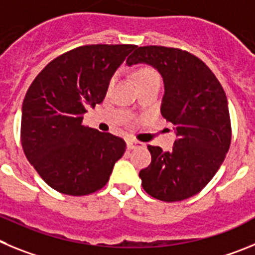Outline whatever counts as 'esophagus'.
Instances as JSON below:
<instances>
[{
	"instance_id": "34e87169",
	"label": "esophagus",
	"mask_w": 255,
	"mask_h": 255,
	"mask_svg": "<svg viewBox=\"0 0 255 255\" xmlns=\"http://www.w3.org/2000/svg\"><path fill=\"white\" fill-rule=\"evenodd\" d=\"M139 142L134 141V139H128L127 141V148L128 150H133V148H137L139 147Z\"/></svg>"
}]
</instances>
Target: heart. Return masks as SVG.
<instances>
[{
  "mask_svg": "<svg viewBox=\"0 0 255 255\" xmlns=\"http://www.w3.org/2000/svg\"><path fill=\"white\" fill-rule=\"evenodd\" d=\"M134 77H136V81L137 84H143V82H147V81H151V80H156L159 79V75L156 73V71L153 70V68L151 67H141L138 68V70H136V72H134ZM114 77L112 79L111 84H113L114 82Z\"/></svg>",
  "mask_w": 255,
  "mask_h": 255,
  "instance_id": "1",
  "label": "heart"
}]
</instances>
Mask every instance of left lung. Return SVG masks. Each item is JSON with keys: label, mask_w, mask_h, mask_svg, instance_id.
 <instances>
[{"label": "left lung", "mask_w": 255, "mask_h": 255, "mask_svg": "<svg viewBox=\"0 0 255 255\" xmlns=\"http://www.w3.org/2000/svg\"><path fill=\"white\" fill-rule=\"evenodd\" d=\"M126 63L159 71L165 89L161 114L176 134L171 151L147 146L151 164L139 171L142 187L164 202L189 198L207 185L230 147L226 94L205 62L178 48L136 47Z\"/></svg>", "instance_id": "1"}]
</instances>
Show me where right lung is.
<instances>
[{
	"label": "right lung",
	"instance_id": "right-lung-1",
	"mask_svg": "<svg viewBox=\"0 0 255 255\" xmlns=\"http://www.w3.org/2000/svg\"><path fill=\"white\" fill-rule=\"evenodd\" d=\"M136 48L93 44L57 57L39 73L21 109V144L26 159L49 187L68 196L102 189L126 142L82 126L86 108L104 100L117 68Z\"/></svg>",
	"mask_w": 255,
	"mask_h": 255
}]
</instances>
